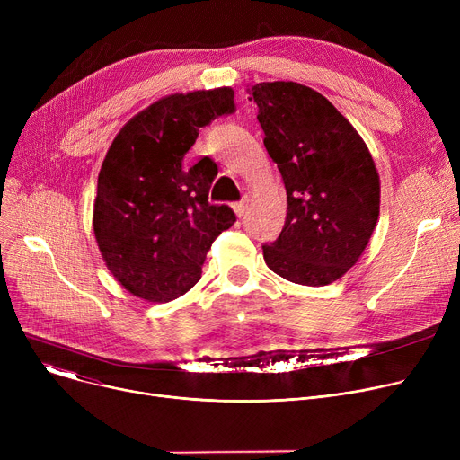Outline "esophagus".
Masks as SVG:
<instances>
[{"label":"esophagus","instance_id":"esophagus-1","mask_svg":"<svg viewBox=\"0 0 460 460\" xmlns=\"http://www.w3.org/2000/svg\"><path fill=\"white\" fill-rule=\"evenodd\" d=\"M233 210H234V214H236L238 217H243V216L246 214V210H248V199H243V201L234 203V205H233Z\"/></svg>","mask_w":460,"mask_h":460}]
</instances>
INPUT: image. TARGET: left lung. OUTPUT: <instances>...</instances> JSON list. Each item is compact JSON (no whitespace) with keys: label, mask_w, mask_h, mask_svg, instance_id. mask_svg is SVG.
I'll use <instances>...</instances> for the list:
<instances>
[{"label":"left lung","mask_w":460,"mask_h":460,"mask_svg":"<svg viewBox=\"0 0 460 460\" xmlns=\"http://www.w3.org/2000/svg\"><path fill=\"white\" fill-rule=\"evenodd\" d=\"M248 93L287 196L285 226L274 244L262 246L264 262L293 283L328 285L354 267L375 231V160L349 119L315 89L261 82Z\"/></svg>","instance_id":"8db88e82"}]
</instances>
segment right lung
<instances>
[{
    "mask_svg": "<svg viewBox=\"0 0 460 460\" xmlns=\"http://www.w3.org/2000/svg\"><path fill=\"white\" fill-rule=\"evenodd\" d=\"M234 111L231 87L167 94L111 141L99 173L93 231L111 276L147 302L182 296L201 278L214 238L234 224L210 205L212 162L186 165L199 128Z\"/></svg>",
    "mask_w": 460,
    "mask_h": 460,
    "instance_id": "right-lung-1",
    "label": "right lung"
}]
</instances>
